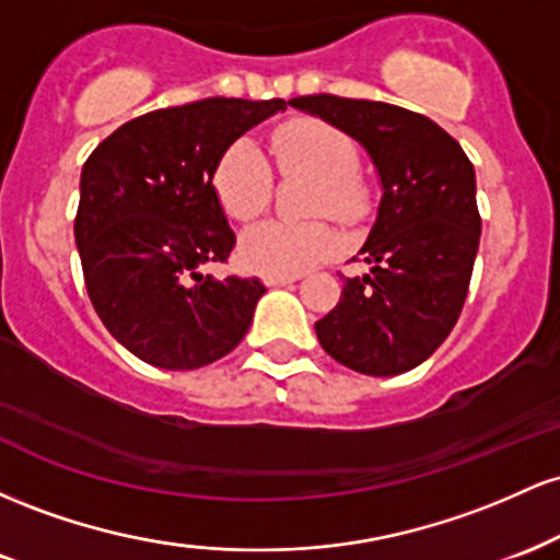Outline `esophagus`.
Returning a JSON list of instances; mask_svg holds the SVG:
<instances>
[{
    "label": "esophagus",
    "instance_id": "esophagus-1",
    "mask_svg": "<svg viewBox=\"0 0 560 560\" xmlns=\"http://www.w3.org/2000/svg\"><path fill=\"white\" fill-rule=\"evenodd\" d=\"M300 276H266V284L268 287H284V284H292V281H298Z\"/></svg>",
    "mask_w": 560,
    "mask_h": 560
}]
</instances>
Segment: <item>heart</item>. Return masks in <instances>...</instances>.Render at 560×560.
Instances as JSON below:
<instances>
[{
	"instance_id": "heart-1",
	"label": "heart",
	"mask_w": 560,
	"mask_h": 560,
	"mask_svg": "<svg viewBox=\"0 0 560 560\" xmlns=\"http://www.w3.org/2000/svg\"><path fill=\"white\" fill-rule=\"evenodd\" d=\"M271 155L284 176H311L307 213H329L337 221H358L369 205V189L355 171L358 150L337 126L318 118H292L271 133ZM213 191L234 221H253L268 208L273 173L249 139L231 141L213 171ZM339 249V234L324 218L313 221H262L240 240L244 268L268 276H298Z\"/></svg>"
}]
</instances>
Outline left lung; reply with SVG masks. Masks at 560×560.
Here are the masks:
<instances>
[{
	"label": "left lung",
	"instance_id": "left-lung-1",
	"mask_svg": "<svg viewBox=\"0 0 560 560\" xmlns=\"http://www.w3.org/2000/svg\"><path fill=\"white\" fill-rule=\"evenodd\" d=\"M292 105L361 141L382 178L358 255L371 271L342 276V298L316 320L318 342L365 376L416 369L464 311L481 234L471 160L427 115L387 102L311 94Z\"/></svg>",
	"mask_w": 560,
	"mask_h": 560
}]
</instances>
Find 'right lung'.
Listing matches in <instances>:
<instances>
[{
	"instance_id": "1",
	"label": "right lung",
	"mask_w": 560,
	"mask_h": 560,
	"mask_svg": "<svg viewBox=\"0 0 560 560\" xmlns=\"http://www.w3.org/2000/svg\"><path fill=\"white\" fill-rule=\"evenodd\" d=\"M284 100L210 96L128 120L89 155L75 213L83 281L105 329L139 361L191 371L229 355L266 292L213 279L236 236L213 191L226 147Z\"/></svg>"
}]
</instances>
